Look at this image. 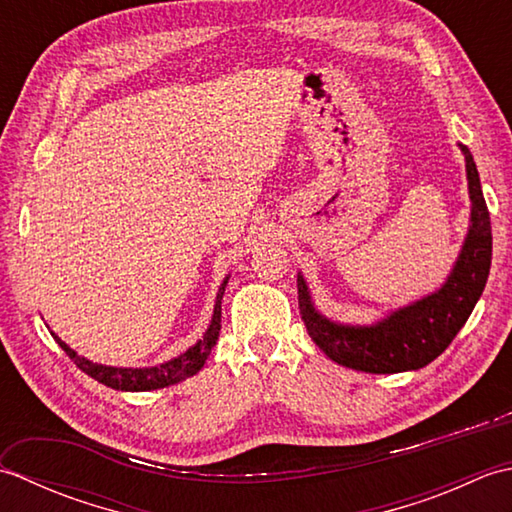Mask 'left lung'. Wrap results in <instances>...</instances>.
Instances as JSON below:
<instances>
[{
  "label": "left lung",
  "instance_id": "obj_1",
  "mask_svg": "<svg viewBox=\"0 0 512 512\" xmlns=\"http://www.w3.org/2000/svg\"><path fill=\"white\" fill-rule=\"evenodd\" d=\"M460 149L466 160V180H469L471 226L458 262L440 290L389 312L385 319L372 325H345L325 319L314 308L306 279L301 273L297 275L301 319L312 341L334 363L369 374L420 369L447 350L455 334L471 317L491 270L493 233L475 160L469 147L460 145Z\"/></svg>",
  "mask_w": 512,
  "mask_h": 512
}]
</instances>
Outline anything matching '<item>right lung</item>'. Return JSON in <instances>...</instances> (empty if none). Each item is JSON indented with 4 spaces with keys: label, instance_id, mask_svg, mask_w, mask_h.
<instances>
[{
    "label": "right lung",
    "instance_id": "add662e5",
    "mask_svg": "<svg viewBox=\"0 0 512 512\" xmlns=\"http://www.w3.org/2000/svg\"><path fill=\"white\" fill-rule=\"evenodd\" d=\"M228 284V277L224 279V284L220 286V292H217L215 299V308H213V319L209 330L204 332L202 339L191 345L187 352L171 358V361L156 365V367H110V365H99L92 363L88 358H83L76 354L74 350H70L57 334L52 332L54 341L61 345V350L68 354L74 365L83 369L85 374L92 376L99 383L118 389V391H151V389H160V387H169L176 385L180 380L189 378L193 374H198L200 369L204 367V361L209 358L213 345L220 336V328H222V297H224V288Z\"/></svg>",
    "mask_w": 512,
    "mask_h": 512
}]
</instances>
